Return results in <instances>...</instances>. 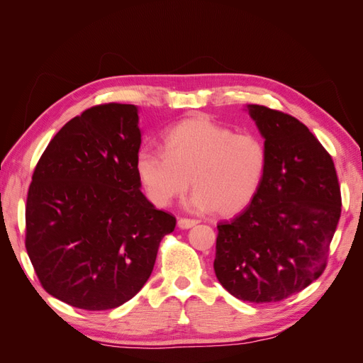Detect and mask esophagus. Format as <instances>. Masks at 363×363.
Wrapping results in <instances>:
<instances>
[{"label":"esophagus","mask_w":363,"mask_h":363,"mask_svg":"<svg viewBox=\"0 0 363 363\" xmlns=\"http://www.w3.org/2000/svg\"><path fill=\"white\" fill-rule=\"evenodd\" d=\"M177 224L180 228H191V227L199 224V221H196V219H191V218H180Z\"/></svg>","instance_id":"obj_1"}]
</instances>
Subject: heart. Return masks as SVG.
Here are the masks:
<instances>
[{
    "instance_id": "b5f03b06",
    "label": "heart",
    "mask_w": 363,
    "mask_h": 363,
    "mask_svg": "<svg viewBox=\"0 0 363 363\" xmlns=\"http://www.w3.org/2000/svg\"><path fill=\"white\" fill-rule=\"evenodd\" d=\"M163 151L142 150L136 171L148 199L168 206L188 192L189 206L219 216L238 215L252 203L268 167L267 145L252 133H233L215 121L195 116L174 125Z\"/></svg>"
}]
</instances>
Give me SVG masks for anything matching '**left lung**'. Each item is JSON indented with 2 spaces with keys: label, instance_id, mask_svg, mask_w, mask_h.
<instances>
[{
  "label": "left lung",
  "instance_id": "8db88e82",
  "mask_svg": "<svg viewBox=\"0 0 363 363\" xmlns=\"http://www.w3.org/2000/svg\"><path fill=\"white\" fill-rule=\"evenodd\" d=\"M268 151L256 199L218 223L216 279L239 300L277 303L306 289L327 267L340 218L335 163L298 119L251 104Z\"/></svg>",
  "mask_w": 363,
  "mask_h": 363
}]
</instances>
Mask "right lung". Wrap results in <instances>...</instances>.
Returning <instances> with one entry per match:
<instances>
[{
	"instance_id": "right-lung-1",
	"label": "right lung",
	"mask_w": 363,
	"mask_h": 363,
	"mask_svg": "<svg viewBox=\"0 0 363 363\" xmlns=\"http://www.w3.org/2000/svg\"><path fill=\"white\" fill-rule=\"evenodd\" d=\"M138 107L98 104L65 124L33 171L26 248L50 295L83 311L131 300L175 216L140 192Z\"/></svg>"
}]
</instances>
